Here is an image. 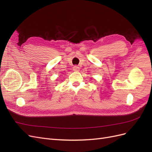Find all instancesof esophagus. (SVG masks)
<instances>
[{
  "instance_id": "34e87169",
  "label": "esophagus",
  "mask_w": 152,
  "mask_h": 152,
  "mask_svg": "<svg viewBox=\"0 0 152 152\" xmlns=\"http://www.w3.org/2000/svg\"><path fill=\"white\" fill-rule=\"evenodd\" d=\"M73 70L75 71H78L80 70V68H79V67H77V66H75L73 67Z\"/></svg>"
}]
</instances>
